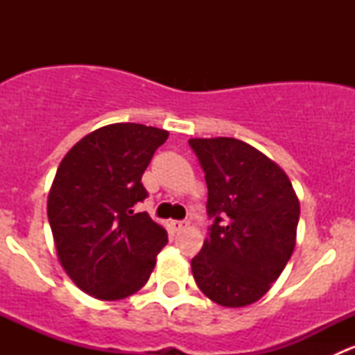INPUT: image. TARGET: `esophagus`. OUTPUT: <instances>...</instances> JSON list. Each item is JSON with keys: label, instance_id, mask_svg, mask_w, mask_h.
I'll return each mask as SVG.
<instances>
[{"label": "esophagus", "instance_id": "34e87169", "mask_svg": "<svg viewBox=\"0 0 355 355\" xmlns=\"http://www.w3.org/2000/svg\"><path fill=\"white\" fill-rule=\"evenodd\" d=\"M170 227L173 232H182L184 228L189 227V221H171Z\"/></svg>", "mask_w": 355, "mask_h": 355}]
</instances>
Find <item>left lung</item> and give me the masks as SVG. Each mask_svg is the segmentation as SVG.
I'll return each instance as SVG.
<instances>
[{
  "label": "left lung",
  "instance_id": "8db88e82",
  "mask_svg": "<svg viewBox=\"0 0 355 355\" xmlns=\"http://www.w3.org/2000/svg\"><path fill=\"white\" fill-rule=\"evenodd\" d=\"M206 173L209 237L191 261L200 292L223 307L259 300L288 263L300 204L288 175L234 137L189 139Z\"/></svg>",
  "mask_w": 355,
  "mask_h": 355
}]
</instances>
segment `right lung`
Returning a JSON list of instances; mask_svg holds the SVG:
<instances>
[{
  "instance_id": "add662e5",
  "label": "right lung",
  "mask_w": 355,
  "mask_h": 355,
  "mask_svg": "<svg viewBox=\"0 0 355 355\" xmlns=\"http://www.w3.org/2000/svg\"><path fill=\"white\" fill-rule=\"evenodd\" d=\"M168 132L111 123L82 137L60 163L48 194L56 256L82 292L120 300L148 284L168 234L148 213L141 178Z\"/></svg>"
}]
</instances>
